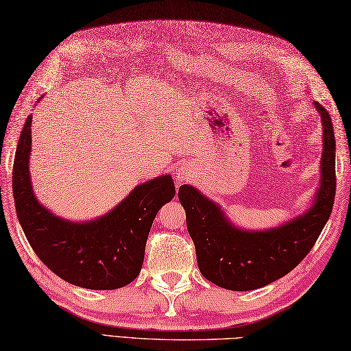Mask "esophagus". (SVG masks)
<instances>
[{
  "mask_svg": "<svg viewBox=\"0 0 351 351\" xmlns=\"http://www.w3.org/2000/svg\"><path fill=\"white\" fill-rule=\"evenodd\" d=\"M180 181H181V180H180Z\"/></svg>",
  "mask_w": 351,
  "mask_h": 351,
  "instance_id": "1",
  "label": "esophagus"
}]
</instances>
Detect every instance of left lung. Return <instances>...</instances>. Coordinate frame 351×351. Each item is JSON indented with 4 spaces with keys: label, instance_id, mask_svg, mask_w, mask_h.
I'll list each match as a JSON object with an SVG mask.
<instances>
[{
    "label": "left lung",
    "instance_id": "obj_1",
    "mask_svg": "<svg viewBox=\"0 0 351 351\" xmlns=\"http://www.w3.org/2000/svg\"><path fill=\"white\" fill-rule=\"evenodd\" d=\"M314 104L323 121L322 182L314 205L302 217L265 232H247L230 225L220 208L196 189L180 187L178 197L187 215L199 270L215 285L250 291L283 278L314 247L329 220L337 191L335 132L327 110Z\"/></svg>",
    "mask_w": 351,
    "mask_h": 351
}]
</instances>
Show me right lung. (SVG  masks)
<instances>
[{
    "instance_id": "obj_1",
    "label": "right lung",
    "mask_w": 351,
    "mask_h": 351,
    "mask_svg": "<svg viewBox=\"0 0 351 351\" xmlns=\"http://www.w3.org/2000/svg\"><path fill=\"white\" fill-rule=\"evenodd\" d=\"M32 114L27 117L13 162V200L22 230L42 263L58 278L81 288L116 289L137 278L156 213L175 197L169 175L140 184L113 211L88 223L52 215L32 189L28 158Z\"/></svg>"
}]
</instances>
